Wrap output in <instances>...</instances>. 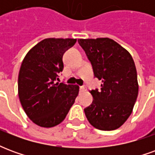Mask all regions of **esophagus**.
Wrapping results in <instances>:
<instances>
[{"mask_svg":"<svg viewBox=\"0 0 155 155\" xmlns=\"http://www.w3.org/2000/svg\"><path fill=\"white\" fill-rule=\"evenodd\" d=\"M80 90H81V92H84V91H87V88L85 87L84 85H83V86H81V87H80Z\"/></svg>","mask_w":155,"mask_h":155,"instance_id":"esophagus-1","label":"esophagus"}]
</instances>
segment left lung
<instances>
[{
    "instance_id": "1",
    "label": "left lung",
    "mask_w": 155,
    "mask_h": 155,
    "mask_svg": "<svg viewBox=\"0 0 155 155\" xmlns=\"http://www.w3.org/2000/svg\"><path fill=\"white\" fill-rule=\"evenodd\" d=\"M91 61L94 77L102 81L100 91L92 90V104L84 114L92 126L114 130L123 124L133 111L139 84L131 54L110 38L79 39Z\"/></svg>"
}]
</instances>
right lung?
Instances as JSON below:
<instances>
[{
    "mask_svg": "<svg viewBox=\"0 0 155 155\" xmlns=\"http://www.w3.org/2000/svg\"><path fill=\"white\" fill-rule=\"evenodd\" d=\"M76 39L47 38L31 48L22 61L18 94L23 110L33 123L44 128L61 124L79 94V86L58 83L63 54Z\"/></svg>",
    "mask_w": 155,
    "mask_h": 155,
    "instance_id": "1",
    "label": "right lung"
}]
</instances>
